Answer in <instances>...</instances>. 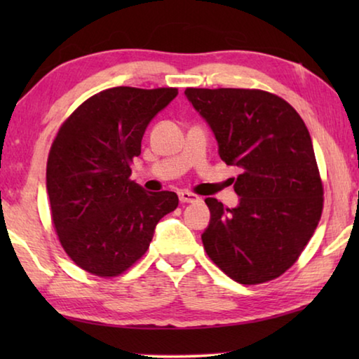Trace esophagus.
Masks as SVG:
<instances>
[{"instance_id":"esophagus-1","label":"esophagus","mask_w":359,"mask_h":359,"mask_svg":"<svg viewBox=\"0 0 359 359\" xmlns=\"http://www.w3.org/2000/svg\"><path fill=\"white\" fill-rule=\"evenodd\" d=\"M179 199H180V203H196V201H199V196L191 191L182 190V191H179Z\"/></svg>"}]
</instances>
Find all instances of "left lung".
Wrapping results in <instances>:
<instances>
[{
  "instance_id": "8db88e82",
  "label": "left lung",
  "mask_w": 359,
  "mask_h": 359,
  "mask_svg": "<svg viewBox=\"0 0 359 359\" xmlns=\"http://www.w3.org/2000/svg\"><path fill=\"white\" fill-rule=\"evenodd\" d=\"M214 131L218 154L241 172L234 209L205 198L210 223L201 239L233 280L258 285L293 266L318 226L323 184L306 123L293 106L257 88H187Z\"/></svg>"
}]
</instances>
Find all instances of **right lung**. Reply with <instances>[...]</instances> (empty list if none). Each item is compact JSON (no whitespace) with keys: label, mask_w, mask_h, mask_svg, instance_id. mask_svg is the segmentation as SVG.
Listing matches in <instances>:
<instances>
[{"label":"right lung","mask_w":359,"mask_h":359,"mask_svg":"<svg viewBox=\"0 0 359 359\" xmlns=\"http://www.w3.org/2000/svg\"><path fill=\"white\" fill-rule=\"evenodd\" d=\"M177 88L114 87L83 101L60 126L47 158V193L58 241L90 274L111 278L142 258L156 223L179 205L130 179L145 128Z\"/></svg>","instance_id":"right-lung-1"}]
</instances>
